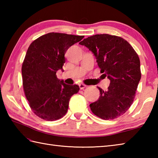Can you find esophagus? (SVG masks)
<instances>
[{
	"label": "esophagus",
	"mask_w": 158,
	"mask_h": 158,
	"mask_svg": "<svg viewBox=\"0 0 158 158\" xmlns=\"http://www.w3.org/2000/svg\"><path fill=\"white\" fill-rule=\"evenodd\" d=\"M86 87H87V85L83 84V83H81V84H79V88L81 89H83L84 88H85Z\"/></svg>",
	"instance_id": "34e87169"
}]
</instances>
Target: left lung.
I'll use <instances>...</instances> for the list:
<instances>
[{"label": "left lung", "instance_id": "8db88e82", "mask_svg": "<svg viewBox=\"0 0 158 158\" xmlns=\"http://www.w3.org/2000/svg\"><path fill=\"white\" fill-rule=\"evenodd\" d=\"M80 45L94 53L100 73L110 82L106 91L98 87L99 98L89 105L92 113L105 120L123 115L132 105L141 77L138 54L125 39L108 34L89 36Z\"/></svg>", "mask_w": 158, "mask_h": 158}]
</instances>
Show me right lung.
Segmentation results:
<instances>
[{"label":"right lung","mask_w":158,"mask_h":158,"mask_svg":"<svg viewBox=\"0 0 158 158\" xmlns=\"http://www.w3.org/2000/svg\"><path fill=\"white\" fill-rule=\"evenodd\" d=\"M83 37L49 32L30 45L22 66L23 88L31 110L40 118H62L68 110L70 98L79 92L77 85L60 81L56 72L62 69L68 49Z\"/></svg>","instance_id":"right-lung-1"}]
</instances>
